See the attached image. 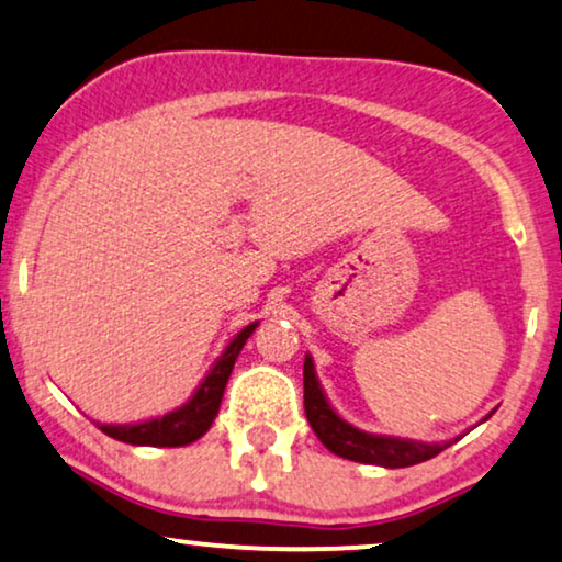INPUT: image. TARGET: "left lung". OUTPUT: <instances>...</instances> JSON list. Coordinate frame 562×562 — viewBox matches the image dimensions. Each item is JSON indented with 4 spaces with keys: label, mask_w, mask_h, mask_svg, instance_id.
<instances>
[{
    "label": "left lung",
    "mask_w": 562,
    "mask_h": 562,
    "mask_svg": "<svg viewBox=\"0 0 562 562\" xmlns=\"http://www.w3.org/2000/svg\"><path fill=\"white\" fill-rule=\"evenodd\" d=\"M303 403L305 416H308L311 429L316 431L321 445L331 450L339 458L364 462V465L380 468H408L418 462L437 458L439 452L447 450L450 442H418V439H401L387 437V434H370L357 429L349 422L336 414L331 403H328L324 387L316 378L311 355H305L303 362Z\"/></svg>",
    "instance_id": "1"
}]
</instances>
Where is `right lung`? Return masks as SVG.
<instances>
[{"instance_id": "add662e5", "label": "right lung", "mask_w": 562, "mask_h": 562, "mask_svg": "<svg viewBox=\"0 0 562 562\" xmlns=\"http://www.w3.org/2000/svg\"><path fill=\"white\" fill-rule=\"evenodd\" d=\"M257 326L259 321H254V324L244 326L241 331L231 339L228 347L223 349V355L213 362L211 372L203 378V383H200L198 391L192 393V398L182 403L179 408L138 424H100V429L108 434V437L125 445H138V447L192 445L194 439H200L207 429H211L215 416H218L223 391H226V383L231 378V370H234L236 364V357L241 355L246 339H249Z\"/></svg>"}]
</instances>
